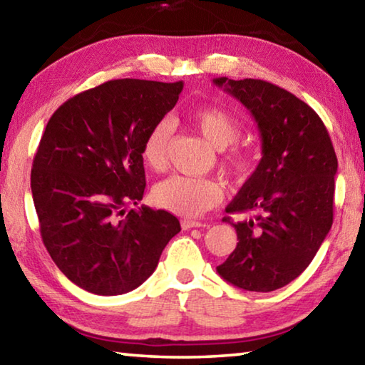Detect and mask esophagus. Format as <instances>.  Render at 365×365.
<instances>
[{
	"label": "esophagus",
	"mask_w": 365,
	"mask_h": 365,
	"mask_svg": "<svg viewBox=\"0 0 365 365\" xmlns=\"http://www.w3.org/2000/svg\"><path fill=\"white\" fill-rule=\"evenodd\" d=\"M201 227H207V225L202 224V222H197V220H188V219L182 220L183 230H190V228H201Z\"/></svg>",
	"instance_id": "obj_1"
}]
</instances>
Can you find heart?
<instances>
[{
    "label": "heart",
    "instance_id": "obj_1",
    "mask_svg": "<svg viewBox=\"0 0 365 365\" xmlns=\"http://www.w3.org/2000/svg\"><path fill=\"white\" fill-rule=\"evenodd\" d=\"M190 123L195 130L215 150H225L240 137V122L220 108H201L190 114ZM172 135V122L160 119L146 133L141 158L153 170H163L168 164L169 141ZM252 159L246 151L233 148L225 154V169L235 177L250 174ZM224 197L222 185L211 178H196L185 175H172L154 187L153 200L159 207L185 215L197 217L209 209L217 206Z\"/></svg>",
    "mask_w": 365,
    "mask_h": 365
}]
</instances>
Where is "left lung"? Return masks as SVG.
I'll return each mask as SVG.
<instances>
[{
    "label": "left lung",
    "mask_w": 365,
    "mask_h": 365,
    "mask_svg": "<svg viewBox=\"0 0 365 365\" xmlns=\"http://www.w3.org/2000/svg\"><path fill=\"white\" fill-rule=\"evenodd\" d=\"M212 83L255 117L262 158L225 212H255L232 222L237 248L219 275L246 292H274L301 275L333 224L338 160L329 132L304 101L264 80L227 77Z\"/></svg>",
    "instance_id": "8db88e82"
}]
</instances>
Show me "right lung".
<instances>
[{
  "instance_id": "1",
  "label": "right lung",
  "mask_w": 365,
  "mask_h": 365,
  "mask_svg": "<svg viewBox=\"0 0 365 365\" xmlns=\"http://www.w3.org/2000/svg\"><path fill=\"white\" fill-rule=\"evenodd\" d=\"M183 82L110 80L67 100L48 120L34 158L40 233L59 270L86 292L138 288L180 222L138 206L146 133L175 106Z\"/></svg>"
}]
</instances>
